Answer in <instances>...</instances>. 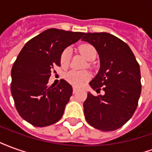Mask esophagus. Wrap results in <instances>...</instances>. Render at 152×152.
<instances>
[{
	"label": "esophagus",
	"mask_w": 152,
	"mask_h": 152,
	"mask_svg": "<svg viewBox=\"0 0 152 152\" xmlns=\"http://www.w3.org/2000/svg\"><path fill=\"white\" fill-rule=\"evenodd\" d=\"M77 91H78V89L76 88V87H73V94H76Z\"/></svg>",
	"instance_id": "1"
}]
</instances>
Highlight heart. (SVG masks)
Here are the masks:
<instances>
[{
    "label": "heart",
    "mask_w": 152,
    "mask_h": 152,
    "mask_svg": "<svg viewBox=\"0 0 152 152\" xmlns=\"http://www.w3.org/2000/svg\"><path fill=\"white\" fill-rule=\"evenodd\" d=\"M80 53L82 54L84 58L88 61H92L96 58L97 51L95 48L89 45V44H84L79 47ZM71 59V50L69 48H66L63 50L61 54L60 61L63 66H67ZM90 74L87 72H79L72 70L66 73L65 78L66 81L75 87H80L90 79Z\"/></svg>",
    "instance_id": "obj_1"
}]
</instances>
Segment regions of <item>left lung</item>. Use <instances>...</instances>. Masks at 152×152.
<instances>
[{
    "label": "left lung",
    "instance_id": "1",
    "mask_svg": "<svg viewBox=\"0 0 152 152\" xmlns=\"http://www.w3.org/2000/svg\"><path fill=\"white\" fill-rule=\"evenodd\" d=\"M94 47L99 55L100 69L89 82L96 92L88 93L84 102L86 121L102 131L122 127L134 115L142 86L139 64L129 46L107 32L86 33L81 39Z\"/></svg>",
    "mask_w": 152,
    "mask_h": 152
}]
</instances>
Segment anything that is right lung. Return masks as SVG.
I'll list each match as a JSON object with an SVG mask.
<instances>
[{
  "mask_svg": "<svg viewBox=\"0 0 152 152\" xmlns=\"http://www.w3.org/2000/svg\"><path fill=\"white\" fill-rule=\"evenodd\" d=\"M84 35L50 28L28 41L18 53L11 70L10 90L18 114L28 123L45 127L62 118L72 87L64 80L56 87L50 86L49 78L53 66H60L63 50Z\"/></svg>",
  "mask_w": 152,
  "mask_h": 152,
  "instance_id": "1",
  "label": "right lung"
}]
</instances>
